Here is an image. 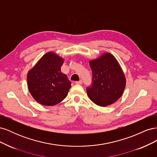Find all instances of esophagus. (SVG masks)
Instances as JSON below:
<instances>
[{
  "label": "esophagus",
  "mask_w": 157,
  "mask_h": 157,
  "mask_svg": "<svg viewBox=\"0 0 157 157\" xmlns=\"http://www.w3.org/2000/svg\"><path fill=\"white\" fill-rule=\"evenodd\" d=\"M75 84H82V80H79V81H76Z\"/></svg>",
  "instance_id": "esophagus-1"
}]
</instances>
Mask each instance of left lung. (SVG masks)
I'll return each mask as SVG.
<instances>
[{"label":"left lung","instance_id":"obj_1","mask_svg":"<svg viewBox=\"0 0 157 157\" xmlns=\"http://www.w3.org/2000/svg\"><path fill=\"white\" fill-rule=\"evenodd\" d=\"M89 63L92 72V84L86 88L89 98L101 107L116 102L126 86L125 76L117 60L105 53Z\"/></svg>","mask_w":157,"mask_h":157}]
</instances>
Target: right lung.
I'll use <instances>...</instances> for the list:
<instances>
[{
  "mask_svg": "<svg viewBox=\"0 0 157 157\" xmlns=\"http://www.w3.org/2000/svg\"><path fill=\"white\" fill-rule=\"evenodd\" d=\"M63 59L54 52L44 54L27 73V86L35 100L43 105L52 106L67 97L71 82L61 73Z\"/></svg>",
  "mask_w": 157,
  "mask_h": 157,
  "instance_id": "add662e5",
  "label": "right lung"
}]
</instances>
